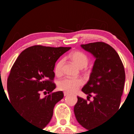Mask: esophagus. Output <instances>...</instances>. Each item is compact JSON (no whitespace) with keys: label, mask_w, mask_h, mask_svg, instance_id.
<instances>
[{"label":"esophagus","mask_w":134,"mask_h":134,"mask_svg":"<svg viewBox=\"0 0 134 134\" xmlns=\"http://www.w3.org/2000/svg\"><path fill=\"white\" fill-rule=\"evenodd\" d=\"M63 94H64V96L65 97H66V96H67L69 94V93H67V92H66V91H64V92H63Z\"/></svg>","instance_id":"34e87169"}]
</instances>
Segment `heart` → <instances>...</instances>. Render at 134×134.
<instances>
[{"mask_svg": "<svg viewBox=\"0 0 134 134\" xmlns=\"http://www.w3.org/2000/svg\"><path fill=\"white\" fill-rule=\"evenodd\" d=\"M71 60L78 66L82 69L86 67L88 64L89 59L85 54L79 51L72 52L69 56ZM64 63V59H62L56 63L54 68V72L56 75H60L62 72V67ZM83 81L82 78H73L66 77L60 80L58 83V87L60 90L69 93H73L76 91L78 89L82 86Z\"/></svg>", "mask_w": 134, "mask_h": 134, "instance_id": "heart-1", "label": "heart"}]
</instances>
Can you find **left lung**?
I'll return each instance as SVG.
<instances>
[{"mask_svg": "<svg viewBox=\"0 0 134 134\" xmlns=\"http://www.w3.org/2000/svg\"><path fill=\"white\" fill-rule=\"evenodd\" d=\"M95 58L87 83L82 91L88 102L78 97L74 112L78 123L86 129L95 128L119 108L125 82L123 64L115 50L104 42L81 44Z\"/></svg>", "mask_w": 134, "mask_h": 134, "instance_id": "1", "label": "left lung"}]
</instances>
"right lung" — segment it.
<instances>
[{"mask_svg": "<svg viewBox=\"0 0 134 134\" xmlns=\"http://www.w3.org/2000/svg\"><path fill=\"white\" fill-rule=\"evenodd\" d=\"M71 48L32 46L23 51L12 66L7 82L9 102L30 124L44 128L55 104L63 98L62 91L52 93L56 88L53 71L56 61ZM41 91L49 94L41 98Z\"/></svg>", "mask_w": 134, "mask_h": 134, "instance_id": "1", "label": "right lung"}]
</instances>
